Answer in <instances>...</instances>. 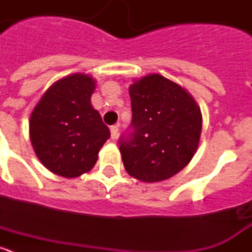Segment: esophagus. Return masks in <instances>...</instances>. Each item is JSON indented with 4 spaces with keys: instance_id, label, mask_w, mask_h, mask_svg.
<instances>
[{
    "instance_id": "obj_1",
    "label": "esophagus",
    "mask_w": 252,
    "mask_h": 252,
    "mask_svg": "<svg viewBox=\"0 0 252 252\" xmlns=\"http://www.w3.org/2000/svg\"><path fill=\"white\" fill-rule=\"evenodd\" d=\"M110 131H111V137L115 140L116 137H117V135H119V126H117V125H113V126H111Z\"/></svg>"
}]
</instances>
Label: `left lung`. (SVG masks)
<instances>
[{
    "mask_svg": "<svg viewBox=\"0 0 252 252\" xmlns=\"http://www.w3.org/2000/svg\"><path fill=\"white\" fill-rule=\"evenodd\" d=\"M128 93L133 133L120 141L125 169L145 183L169 179L197 153L201 108L186 88L157 73L133 79Z\"/></svg>",
    "mask_w": 252,
    "mask_h": 252,
    "instance_id": "1",
    "label": "left lung"
}]
</instances>
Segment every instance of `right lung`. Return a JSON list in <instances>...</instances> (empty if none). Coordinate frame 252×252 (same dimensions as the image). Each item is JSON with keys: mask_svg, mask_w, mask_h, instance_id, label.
Masks as SVG:
<instances>
[{"mask_svg": "<svg viewBox=\"0 0 252 252\" xmlns=\"http://www.w3.org/2000/svg\"><path fill=\"white\" fill-rule=\"evenodd\" d=\"M95 79L74 73L51 84L30 115L29 133L46 169L64 178L88 173L110 130L91 103Z\"/></svg>", "mask_w": 252, "mask_h": 252, "instance_id": "add662e5", "label": "right lung"}]
</instances>
